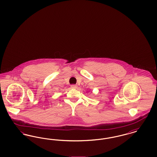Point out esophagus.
<instances>
[{
	"label": "esophagus",
	"mask_w": 157,
	"mask_h": 157,
	"mask_svg": "<svg viewBox=\"0 0 157 157\" xmlns=\"http://www.w3.org/2000/svg\"><path fill=\"white\" fill-rule=\"evenodd\" d=\"M76 87H77V86L76 85H71V88L72 89H75V88H76Z\"/></svg>",
	"instance_id": "esophagus-1"
}]
</instances>
